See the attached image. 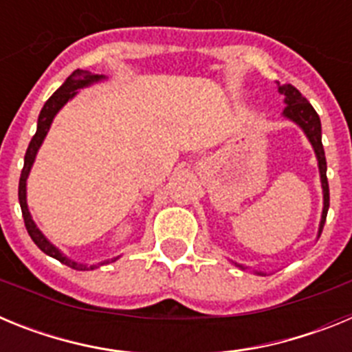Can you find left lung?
Masks as SVG:
<instances>
[{
  "mask_svg": "<svg viewBox=\"0 0 352 352\" xmlns=\"http://www.w3.org/2000/svg\"><path fill=\"white\" fill-rule=\"evenodd\" d=\"M278 84V82H276ZM278 93L284 95V104L285 109L282 111V116L285 120L292 121L294 125L300 126L303 133L307 135L309 142L312 144L314 153L317 158V167H319V176H321V188H322V213H321V222H319V231H317V238L321 236L322 227L326 222V214H328L329 208V186L328 178H326V157H324V148H322V138H321V120L317 116L316 109L309 104V100L298 91L291 84H278ZM236 268L239 270H248V266L231 261ZM256 275H264L263 272L254 270Z\"/></svg>",
  "mask_w": 352,
  "mask_h": 352,
  "instance_id": "1",
  "label": "left lung"
}]
</instances>
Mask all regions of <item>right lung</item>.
I'll list each match as a JSON object with an SVG mask.
<instances>
[{"label":"right lung","mask_w":352,"mask_h":352,"mask_svg":"<svg viewBox=\"0 0 352 352\" xmlns=\"http://www.w3.org/2000/svg\"><path fill=\"white\" fill-rule=\"evenodd\" d=\"M105 79H107L105 76H98V74H91V72L88 70H79V68H77L76 72H72L70 76L67 77V80L61 84L60 88L52 93V96L45 102V104H43L42 111H40L38 114L36 132L35 135H33V139H31L30 146H28L26 155H24V167H23V173H21V179H19V204H21V210H23V217H24V223H26L28 234L31 236V239L35 241V245L43 252V254H47L49 257H54V259L67 264V266H70V268L80 270V272H89V270L100 268V266H104V264L114 263L118 257L102 261V263H96V264H82L70 259L68 256H65L63 252L56 247V245H52L47 239V236L43 234L38 227H36L35 220H33V217H31L30 213V208H28L26 186H28V176H30L31 173V167H33V164H35L36 153H38L40 146H42L45 135H47L49 129H51L56 114L60 113L61 109H63V105L67 104V102H70L72 98L79 93V89L88 88V86H91V84L100 82V80H105Z\"/></svg>","instance_id":"right-lung-1"}]
</instances>
